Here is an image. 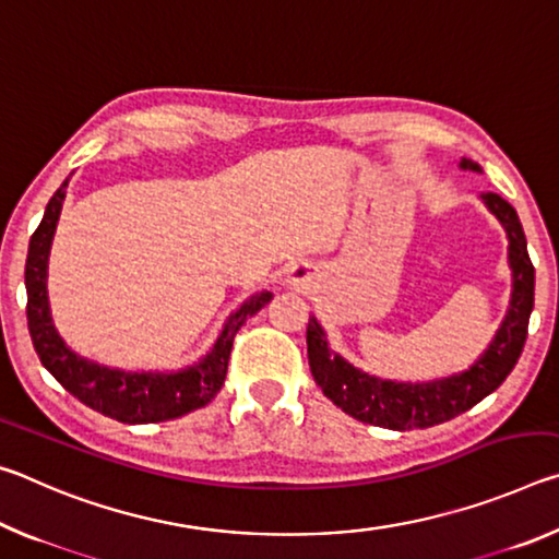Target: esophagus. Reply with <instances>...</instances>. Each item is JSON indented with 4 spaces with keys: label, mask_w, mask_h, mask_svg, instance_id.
Masks as SVG:
<instances>
[{
    "label": "esophagus",
    "mask_w": 559,
    "mask_h": 559,
    "mask_svg": "<svg viewBox=\"0 0 559 559\" xmlns=\"http://www.w3.org/2000/svg\"><path fill=\"white\" fill-rule=\"evenodd\" d=\"M288 281L293 283V286H302V283H308L310 281V266H308V263H296V266H290Z\"/></svg>",
    "instance_id": "esophagus-1"
}]
</instances>
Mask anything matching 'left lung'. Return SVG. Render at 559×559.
<instances>
[{"label":"left lung","instance_id":"1","mask_svg":"<svg viewBox=\"0 0 559 559\" xmlns=\"http://www.w3.org/2000/svg\"><path fill=\"white\" fill-rule=\"evenodd\" d=\"M463 169L480 167L471 159H461ZM490 212L498 216L508 234V263L513 271V293H510L508 313L500 323L496 337L466 372L443 377L433 382H392L380 380L347 359L333 353L328 345L325 330L318 318L308 320V365L323 394L345 414L357 421L384 429H427L437 427L468 412L490 392H496L506 377L513 372L527 337V320L535 300V269L527 257V241L518 214L503 197L493 192L480 194Z\"/></svg>","mask_w":559,"mask_h":559}]
</instances>
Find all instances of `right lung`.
Here are the masks:
<instances>
[{"label": "right lung", "mask_w": 559, "mask_h": 559, "mask_svg": "<svg viewBox=\"0 0 559 559\" xmlns=\"http://www.w3.org/2000/svg\"><path fill=\"white\" fill-rule=\"evenodd\" d=\"M69 179L56 189V194L46 204L44 219L39 229L32 234L29 257H26V320H29V333L36 355L41 365L56 380L61 382L66 392L75 400L91 406L93 412L122 421V424H157L167 419H177L189 412L210 404L216 392L222 390L226 367H229L234 337L246 320L253 318L259 310L273 298L269 290L257 293L243 306L229 316L224 330L216 337L210 353L200 362L189 365L177 372H126L112 370V367L91 362V359L75 355L63 343L56 330L49 308V251L53 241L56 224H59L61 204L66 197Z\"/></svg>", "instance_id": "obj_1"}]
</instances>
